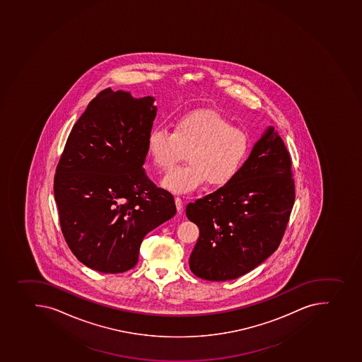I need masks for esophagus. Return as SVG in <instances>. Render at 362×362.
Wrapping results in <instances>:
<instances>
[{
    "instance_id": "1",
    "label": "esophagus",
    "mask_w": 362,
    "mask_h": 362,
    "mask_svg": "<svg viewBox=\"0 0 362 362\" xmlns=\"http://www.w3.org/2000/svg\"><path fill=\"white\" fill-rule=\"evenodd\" d=\"M175 206L177 212H179V214H181V212H182L183 209L182 199H180V197H175Z\"/></svg>"
}]
</instances>
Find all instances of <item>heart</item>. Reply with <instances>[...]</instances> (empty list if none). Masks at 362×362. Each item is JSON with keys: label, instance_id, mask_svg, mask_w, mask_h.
Listing matches in <instances>:
<instances>
[{"label": "heart", "instance_id": "obj_1", "mask_svg": "<svg viewBox=\"0 0 362 362\" xmlns=\"http://www.w3.org/2000/svg\"><path fill=\"white\" fill-rule=\"evenodd\" d=\"M251 151V139L241 127L215 110H195L180 116L174 131L154 127L147 134V152L159 170H168L188 152L186 166L163 180V187L187 194L202 187L225 186L238 175Z\"/></svg>", "mask_w": 362, "mask_h": 362}]
</instances>
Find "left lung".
<instances>
[{
    "label": "left lung",
    "instance_id": "left-lung-1",
    "mask_svg": "<svg viewBox=\"0 0 362 362\" xmlns=\"http://www.w3.org/2000/svg\"><path fill=\"white\" fill-rule=\"evenodd\" d=\"M293 202L290 154L269 127L231 182L187 206V217L199 228L192 273L228 281L255 269L279 247Z\"/></svg>",
    "mask_w": 362,
    "mask_h": 362
}]
</instances>
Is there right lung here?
Returning <instances> with one entry per match:
<instances>
[{
    "instance_id": "1",
    "label": "right lung",
    "mask_w": 362,
    "mask_h": 362,
    "mask_svg": "<svg viewBox=\"0 0 362 362\" xmlns=\"http://www.w3.org/2000/svg\"><path fill=\"white\" fill-rule=\"evenodd\" d=\"M154 98L102 90L69 134L54 175L66 243L94 271L117 274L138 262L144 237L175 215L170 192L143 168Z\"/></svg>"
}]
</instances>
